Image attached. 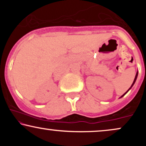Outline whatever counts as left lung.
I'll return each instance as SVG.
<instances>
[{
	"label": "left lung",
	"mask_w": 146,
	"mask_h": 146,
	"mask_svg": "<svg viewBox=\"0 0 146 146\" xmlns=\"http://www.w3.org/2000/svg\"><path fill=\"white\" fill-rule=\"evenodd\" d=\"M137 76H138V71H137V73H136V75H135V80H134V81H133V83H132V84L131 86H130V88H129V89H128V90H127V91H126V92H125V93H124V94H123V95H121V98H122V97H123V96H124V95H125V94H126V93H128V92L129 91V90H130V89H131V88H132V86H133V85H134V84H135V82H136V80H137Z\"/></svg>",
	"instance_id": "8db88e82"
}]
</instances>
